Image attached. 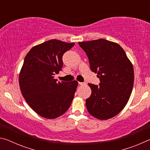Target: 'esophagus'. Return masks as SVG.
Returning a JSON list of instances; mask_svg holds the SVG:
<instances>
[{"label": "esophagus", "instance_id": "esophagus-1", "mask_svg": "<svg viewBox=\"0 0 150 150\" xmlns=\"http://www.w3.org/2000/svg\"><path fill=\"white\" fill-rule=\"evenodd\" d=\"M79 85H84L86 84V83H82V82H79Z\"/></svg>", "mask_w": 150, "mask_h": 150}]
</instances>
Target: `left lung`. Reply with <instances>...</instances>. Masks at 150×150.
Segmentation results:
<instances>
[{"label": "left lung", "mask_w": 150, "mask_h": 150, "mask_svg": "<svg viewBox=\"0 0 150 150\" xmlns=\"http://www.w3.org/2000/svg\"><path fill=\"white\" fill-rule=\"evenodd\" d=\"M79 44L87 55L91 70L100 80L98 85L88 84L92 93L86 100L87 110L99 120L112 118L130 98L134 80L132 64L116 43L99 39Z\"/></svg>", "instance_id": "8db88e82"}]
</instances>
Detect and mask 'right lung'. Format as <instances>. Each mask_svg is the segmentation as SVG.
I'll return each instance as SVG.
<instances>
[{"instance_id":"obj_1","label":"right lung","mask_w":150,"mask_h":150,"mask_svg":"<svg viewBox=\"0 0 150 150\" xmlns=\"http://www.w3.org/2000/svg\"><path fill=\"white\" fill-rule=\"evenodd\" d=\"M74 45L48 40L33 47L25 57L19 75L20 90L30 107L42 117H59L71 105L78 82H57L54 75L62 70L63 54Z\"/></svg>"}]
</instances>
